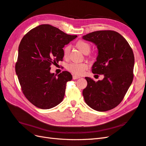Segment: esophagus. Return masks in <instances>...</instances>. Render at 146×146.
I'll return each mask as SVG.
<instances>
[{"mask_svg": "<svg viewBox=\"0 0 146 146\" xmlns=\"http://www.w3.org/2000/svg\"><path fill=\"white\" fill-rule=\"evenodd\" d=\"M80 77L79 76H73V79L74 80H76V79H78V78H80Z\"/></svg>", "mask_w": 146, "mask_h": 146, "instance_id": "1", "label": "esophagus"}]
</instances>
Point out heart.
Returning a JSON list of instances; mask_svg holds the SVG:
<instances>
[{
    "instance_id": "1",
    "label": "heart",
    "mask_w": 146,
    "mask_h": 146,
    "mask_svg": "<svg viewBox=\"0 0 146 146\" xmlns=\"http://www.w3.org/2000/svg\"><path fill=\"white\" fill-rule=\"evenodd\" d=\"M76 47L80 50L83 54H88L91 50V44L84 40H79L76 43ZM70 48L69 46H66L63 48V58L66 59L69 54ZM66 69L73 74L77 75V76H82L84 72L88 69V64L86 63H71L68 64L66 66Z\"/></svg>"
}]
</instances>
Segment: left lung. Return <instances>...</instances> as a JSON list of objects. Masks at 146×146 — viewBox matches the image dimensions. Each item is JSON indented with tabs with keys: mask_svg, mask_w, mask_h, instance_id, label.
<instances>
[{
	"mask_svg": "<svg viewBox=\"0 0 146 146\" xmlns=\"http://www.w3.org/2000/svg\"><path fill=\"white\" fill-rule=\"evenodd\" d=\"M82 38L97 46L98 55L92 72L104 76L98 82L85 77L88 85L83 90L84 99L96 111H108L121 102L133 82V50L126 39L115 31H96Z\"/></svg>",
	"mask_w": 146,
	"mask_h": 146,
	"instance_id": "1",
	"label": "left lung"
}]
</instances>
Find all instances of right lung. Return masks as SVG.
Returning a JSON list of instances; mask_svg holds the SVG:
<instances>
[{
    "mask_svg": "<svg viewBox=\"0 0 146 146\" xmlns=\"http://www.w3.org/2000/svg\"><path fill=\"white\" fill-rule=\"evenodd\" d=\"M77 36L43 24L30 30L22 39L16 73L23 94L36 107L50 109L63 100L66 83L72 76L63 71L56 77L50 73V66L62 61L63 48Z\"/></svg>",
    "mask_w": 146,
    "mask_h": 146,
    "instance_id": "1",
    "label": "right lung"
}]
</instances>
